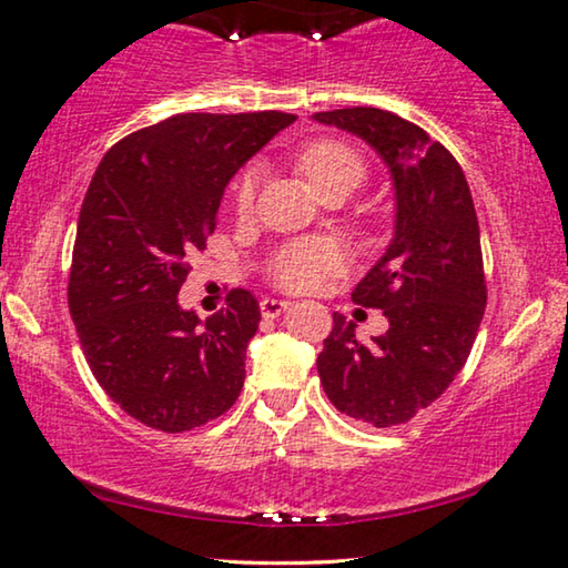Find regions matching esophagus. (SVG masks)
<instances>
[{
	"label": "esophagus",
	"mask_w": 568,
	"mask_h": 568,
	"mask_svg": "<svg viewBox=\"0 0 568 568\" xmlns=\"http://www.w3.org/2000/svg\"><path fill=\"white\" fill-rule=\"evenodd\" d=\"M291 308V301H277V298H265L260 303V311L265 318H277L283 311Z\"/></svg>",
	"instance_id": "esophagus-1"
}]
</instances>
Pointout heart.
Masks as SVG:
<instances>
[{
	"instance_id": "b5f03b06",
	"label": "heart",
	"mask_w": 568,
	"mask_h": 568,
	"mask_svg": "<svg viewBox=\"0 0 568 568\" xmlns=\"http://www.w3.org/2000/svg\"><path fill=\"white\" fill-rule=\"evenodd\" d=\"M295 166L308 182V187L322 197L329 190L345 187L353 190L361 185L365 178V164L355 149H349L342 141H314L301 151L295 159ZM254 187H257V172L250 170L236 182L234 203L236 211H250L254 201ZM342 267V252L337 244L314 239V242H295L287 244L273 257L270 275L273 281L285 287V291H314L322 285L332 273Z\"/></svg>"
}]
</instances>
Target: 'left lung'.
I'll return each instance as SVG.
<instances>
[{
	"instance_id": "1",
	"label": "left lung",
	"mask_w": 568,
	"mask_h": 568,
	"mask_svg": "<svg viewBox=\"0 0 568 568\" xmlns=\"http://www.w3.org/2000/svg\"><path fill=\"white\" fill-rule=\"evenodd\" d=\"M365 141L394 185V236L353 301L381 308L388 329L361 342L334 314L316 367L342 414L394 427L427 409L468 361L486 306L481 231L466 174L427 131L378 108L311 115Z\"/></svg>"
}]
</instances>
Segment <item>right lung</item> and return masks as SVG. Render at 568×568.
<instances>
[{
  "instance_id": "add662e5",
  "label": "right lung",
  "mask_w": 568,
  "mask_h": 568,
  "mask_svg": "<svg viewBox=\"0 0 568 568\" xmlns=\"http://www.w3.org/2000/svg\"><path fill=\"white\" fill-rule=\"evenodd\" d=\"M295 121L187 113L141 128L102 156L77 223L69 311L94 378L128 417L185 433L242 394L260 324L250 291L205 322L178 293L213 234L231 178Z\"/></svg>"
}]
</instances>
